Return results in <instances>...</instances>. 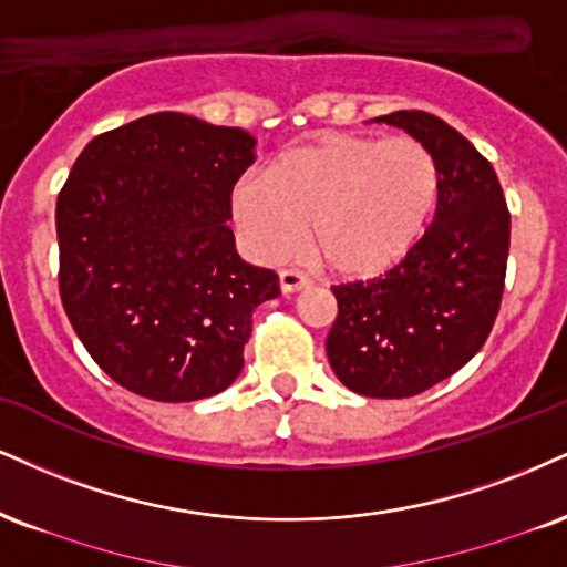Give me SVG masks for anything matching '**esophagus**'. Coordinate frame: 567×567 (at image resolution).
Returning a JSON list of instances; mask_svg holds the SVG:
<instances>
[{
  "mask_svg": "<svg viewBox=\"0 0 567 567\" xmlns=\"http://www.w3.org/2000/svg\"><path fill=\"white\" fill-rule=\"evenodd\" d=\"M311 279L303 275V271L298 269H282L279 271V288H282V292H298L303 288H309Z\"/></svg>",
  "mask_w": 567,
  "mask_h": 567,
  "instance_id": "esophagus-1",
  "label": "esophagus"
}]
</instances>
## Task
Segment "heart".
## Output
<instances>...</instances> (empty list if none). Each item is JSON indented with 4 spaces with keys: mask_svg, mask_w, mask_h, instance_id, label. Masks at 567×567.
Wrapping results in <instances>:
<instances>
[{
    "mask_svg": "<svg viewBox=\"0 0 567 567\" xmlns=\"http://www.w3.org/2000/svg\"><path fill=\"white\" fill-rule=\"evenodd\" d=\"M441 195L435 155L414 136L330 134L282 153L269 174H245L231 216L258 258H282L306 237L327 269L367 277L399 264Z\"/></svg>",
    "mask_w": 567,
    "mask_h": 567,
    "instance_id": "b5f03b06",
    "label": "heart"
}]
</instances>
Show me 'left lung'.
I'll list each match as a JSON object with an SVG mask.
<instances>
[{"instance_id": "1", "label": "left lung", "mask_w": 567, "mask_h": 567, "mask_svg": "<svg viewBox=\"0 0 567 567\" xmlns=\"http://www.w3.org/2000/svg\"><path fill=\"white\" fill-rule=\"evenodd\" d=\"M374 121L404 128L435 155L439 206L404 261L332 288L338 317L324 346L353 393L409 399L452 378L486 343L507 275L509 210L494 166L446 121L422 111Z\"/></svg>"}]
</instances>
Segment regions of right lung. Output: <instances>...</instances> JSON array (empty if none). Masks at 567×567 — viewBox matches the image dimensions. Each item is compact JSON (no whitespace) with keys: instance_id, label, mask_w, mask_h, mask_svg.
Returning <instances> with one entry per match:
<instances>
[{"instance_id":"add662e5","label":"right lung","mask_w":567,"mask_h":567,"mask_svg":"<svg viewBox=\"0 0 567 567\" xmlns=\"http://www.w3.org/2000/svg\"><path fill=\"white\" fill-rule=\"evenodd\" d=\"M256 161L243 128L153 113L94 136L58 195L60 298L89 357L153 401L221 393L243 370L271 269L235 250L231 189Z\"/></svg>"}]
</instances>
